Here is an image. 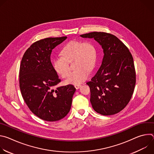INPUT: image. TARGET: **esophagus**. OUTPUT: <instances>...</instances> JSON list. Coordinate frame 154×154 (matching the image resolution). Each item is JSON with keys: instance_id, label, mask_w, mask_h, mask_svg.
<instances>
[{"instance_id": "esophagus-1", "label": "esophagus", "mask_w": 154, "mask_h": 154, "mask_svg": "<svg viewBox=\"0 0 154 154\" xmlns=\"http://www.w3.org/2000/svg\"><path fill=\"white\" fill-rule=\"evenodd\" d=\"M74 86L77 90H78L79 88H80L81 87V85H74Z\"/></svg>"}]
</instances>
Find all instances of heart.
Masks as SVG:
<instances>
[{
    "label": "heart",
    "mask_w": 154,
    "mask_h": 154,
    "mask_svg": "<svg viewBox=\"0 0 154 154\" xmlns=\"http://www.w3.org/2000/svg\"><path fill=\"white\" fill-rule=\"evenodd\" d=\"M74 59V66L77 69L69 74L66 82L79 85L88 79L90 70H92L94 67L96 61V51L94 46L88 42H69L62 49L61 56H57L54 58V68L60 75L66 77L69 72L67 61Z\"/></svg>",
    "instance_id": "heart-1"
}]
</instances>
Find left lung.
<instances>
[{"label": "left lung", "instance_id": "obj_1", "mask_svg": "<svg viewBox=\"0 0 154 154\" xmlns=\"http://www.w3.org/2000/svg\"><path fill=\"white\" fill-rule=\"evenodd\" d=\"M80 36L94 38L104 54L98 71L86 83L90 88L92 106L102 115L116 114L126 106L134 93L136 74L132 55L113 35L94 32Z\"/></svg>", "mask_w": 154, "mask_h": 154}]
</instances>
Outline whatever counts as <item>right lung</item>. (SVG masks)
<instances>
[{
	"instance_id": "right-lung-1",
	"label": "right lung",
	"mask_w": 154,
	"mask_h": 154,
	"mask_svg": "<svg viewBox=\"0 0 154 154\" xmlns=\"http://www.w3.org/2000/svg\"><path fill=\"white\" fill-rule=\"evenodd\" d=\"M67 36L38 41L26 51L19 69L22 96L31 112L46 121H57L68 115L75 91L72 85L57 87L61 82L51 60L52 50Z\"/></svg>"
}]
</instances>
